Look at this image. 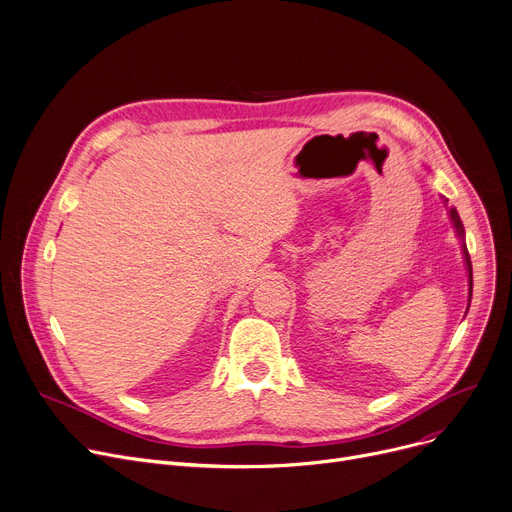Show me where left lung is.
<instances>
[{"instance_id":"obj_1","label":"left lung","mask_w":512,"mask_h":512,"mask_svg":"<svg viewBox=\"0 0 512 512\" xmlns=\"http://www.w3.org/2000/svg\"><path fill=\"white\" fill-rule=\"evenodd\" d=\"M450 216H452V223H454V227H456L458 235L465 233V229H462V223H460V216H458V212H456V208H454V206L450 208ZM465 260H467V266H469V289L473 291V269H471V258H469L467 248H465Z\"/></svg>"}]
</instances>
